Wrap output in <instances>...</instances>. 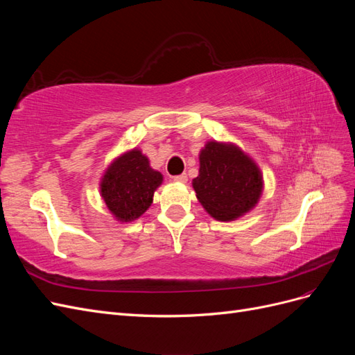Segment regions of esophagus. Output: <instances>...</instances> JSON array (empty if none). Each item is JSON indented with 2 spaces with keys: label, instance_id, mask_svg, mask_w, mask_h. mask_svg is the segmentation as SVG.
Instances as JSON below:
<instances>
[{
  "label": "esophagus",
  "instance_id": "esophagus-1",
  "mask_svg": "<svg viewBox=\"0 0 355 355\" xmlns=\"http://www.w3.org/2000/svg\"><path fill=\"white\" fill-rule=\"evenodd\" d=\"M173 180H175V182H180V184H185V182L188 180V176H187L185 173H182V175L173 176Z\"/></svg>",
  "mask_w": 355,
  "mask_h": 355
}]
</instances>
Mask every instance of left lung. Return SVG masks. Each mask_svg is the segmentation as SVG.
Returning a JSON list of instances; mask_svg holds the SVG:
<instances>
[{
  "instance_id": "1",
  "label": "left lung",
  "mask_w": 355,
  "mask_h": 355,
  "mask_svg": "<svg viewBox=\"0 0 355 355\" xmlns=\"http://www.w3.org/2000/svg\"><path fill=\"white\" fill-rule=\"evenodd\" d=\"M192 187L210 216L225 222L252 210L263 184L259 167L240 148L213 141L201 149L200 173Z\"/></svg>"
}]
</instances>
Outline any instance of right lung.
<instances>
[{
  "label": "right lung",
  "instance_id": "obj_1",
  "mask_svg": "<svg viewBox=\"0 0 355 355\" xmlns=\"http://www.w3.org/2000/svg\"><path fill=\"white\" fill-rule=\"evenodd\" d=\"M163 175L151 168L139 149H132L106 168L101 194L111 213L120 222H132L149 209Z\"/></svg>",
  "mask_w": 355,
  "mask_h": 355
}]
</instances>
